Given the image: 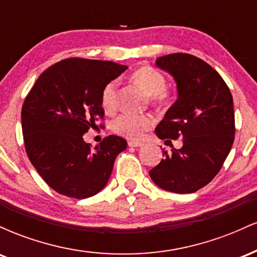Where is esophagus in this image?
Masks as SVG:
<instances>
[{
	"label": "esophagus",
	"instance_id": "esophagus-1",
	"mask_svg": "<svg viewBox=\"0 0 257 257\" xmlns=\"http://www.w3.org/2000/svg\"><path fill=\"white\" fill-rule=\"evenodd\" d=\"M128 145L131 147H141V146H144V144L139 143V141H129Z\"/></svg>",
	"mask_w": 257,
	"mask_h": 257
}]
</instances>
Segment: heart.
I'll return each mask as SVG.
<instances>
[{"label":"heart","instance_id":"obj_1","mask_svg":"<svg viewBox=\"0 0 257 257\" xmlns=\"http://www.w3.org/2000/svg\"><path fill=\"white\" fill-rule=\"evenodd\" d=\"M133 81L140 85L149 94L152 102L161 104L168 98L166 90L167 81L163 73L155 67L144 66L138 69L132 75ZM101 105L106 112H113L117 107V82L111 81L105 85L101 93ZM155 123V119L150 113L134 114L122 113L112 122V129L114 133L131 140H139L144 133L149 131Z\"/></svg>","mask_w":257,"mask_h":257}]
</instances>
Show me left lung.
Instances as JSON below:
<instances>
[{"label": "left lung", "instance_id": "obj_1", "mask_svg": "<svg viewBox=\"0 0 257 257\" xmlns=\"http://www.w3.org/2000/svg\"><path fill=\"white\" fill-rule=\"evenodd\" d=\"M178 87V100L156 128L159 139L182 138L181 149L163 151L150 170L158 187L174 193H193L220 172L234 141L233 99L222 77L202 59L186 53L157 58Z\"/></svg>", "mask_w": 257, "mask_h": 257}]
</instances>
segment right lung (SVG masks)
Masks as SVG:
<instances>
[{"label":"right lung","instance_id":"obj_1","mask_svg":"<svg viewBox=\"0 0 257 257\" xmlns=\"http://www.w3.org/2000/svg\"><path fill=\"white\" fill-rule=\"evenodd\" d=\"M128 67L70 58L38 77L22 108L25 150L32 166L58 193L84 199L107 184L125 139L110 135L91 150L83 134L104 118L102 89Z\"/></svg>","mask_w":257,"mask_h":257}]
</instances>
